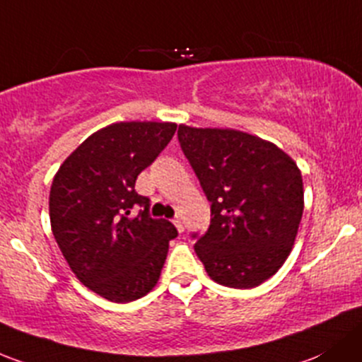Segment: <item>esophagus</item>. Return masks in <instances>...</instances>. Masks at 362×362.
Wrapping results in <instances>:
<instances>
[{
    "mask_svg": "<svg viewBox=\"0 0 362 362\" xmlns=\"http://www.w3.org/2000/svg\"><path fill=\"white\" fill-rule=\"evenodd\" d=\"M173 223H175V227H177V229H178V232H184V223H182V218H180V216H175V218H173Z\"/></svg>",
    "mask_w": 362,
    "mask_h": 362,
    "instance_id": "esophagus-1",
    "label": "esophagus"
}]
</instances>
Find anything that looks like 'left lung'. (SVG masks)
<instances>
[{
    "mask_svg": "<svg viewBox=\"0 0 362 362\" xmlns=\"http://www.w3.org/2000/svg\"><path fill=\"white\" fill-rule=\"evenodd\" d=\"M178 142L211 203L194 251L218 284L248 290L279 271L303 213V182L290 156L238 130L178 127Z\"/></svg>",
    "mask_w": 362,
    "mask_h": 362,
    "instance_id": "obj_1",
    "label": "left lung"
}]
</instances>
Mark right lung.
Masks as SVG:
<instances>
[{
  "label": "right lung",
  "instance_id": "add662e5",
  "mask_svg": "<svg viewBox=\"0 0 362 362\" xmlns=\"http://www.w3.org/2000/svg\"><path fill=\"white\" fill-rule=\"evenodd\" d=\"M177 124L114 123L88 136L62 163L50 191V222L71 271L97 295L127 303L158 283L177 238L175 226L149 215L135 191L140 171L173 139ZM139 208V215L131 211Z\"/></svg>",
  "mask_w": 362,
  "mask_h": 362
}]
</instances>
